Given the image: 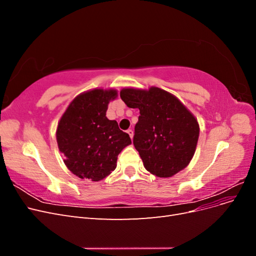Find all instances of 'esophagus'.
Wrapping results in <instances>:
<instances>
[{
	"mask_svg": "<svg viewBox=\"0 0 256 256\" xmlns=\"http://www.w3.org/2000/svg\"><path fill=\"white\" fill-rule=\"evenodd\" d=\"M127 134H129V136H130L131 138H134V131H132V129H128V130H127Z\"/></svg>",
	"mask_w": 256,
	"mask_h": 256,
	"instance_id": "1",
	"label": "esophagus"
}]
</instances>
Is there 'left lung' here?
<instances>
[{
	"instance_id": "1",
	"label": "left lung",
	"mask_w": 256,
	"mask_h": 256,
	"mask_svg": "<svg viewBox=\"0 0 256 256\" xmlns=\"http://www.w3.org/2000/svg\"><path fill=\"white\" fill-rule=\"evenodd\" d=\"M120 98L128 108L140 110L134 145L147 171L168 178L187 168L196 150L200 125L180 100L156 86L122 88Z\"/></svg>"
}]
</instances>
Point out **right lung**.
Returning a JSON list of instances; mask_svg holds the SVG:
<instances>
[{
	"mask_svg": "<svg viewBox=\"0 0 256 256\" xmlns=\"http://www.w3.org/2000/svg\"><path fill=\"white\" fill-rule=\"evenodd\" d=\"M118 97L114 88H94L76 96L56 128L58 150L67 168L82 180L99 182L116 168L118 154L131 144L116 120L106 118L108 104Z\"/></svg>",
	"mask_w": 256,
	"mask_h": 256,
	"instance_id": "add662e5",
	"label": "right lung"
}]
</instances>
